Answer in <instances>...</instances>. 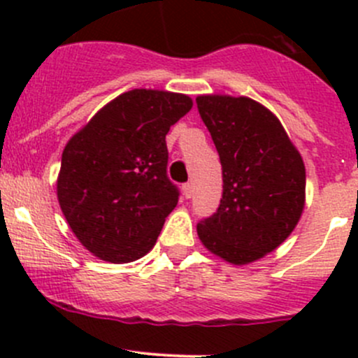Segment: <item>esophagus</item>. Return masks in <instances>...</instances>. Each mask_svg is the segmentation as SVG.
<instances>
[{
  "label": "esophagus",
  "instance_id": "esophagus-1",
  "mask_svg": "<svg viewBox=\"0 0 358 358\" xmlns=\"http://www.w3.org/2000/svg\"><path fill=\"white\" fill-rule=\"evenodd\" d=\"M182 190H183V196H185V199H190V197H192V194H194L192 183H185V185L182 187Z\"/></svg>",
  "mask_w": 358,
  "mask_h": 358
}]
</instances>
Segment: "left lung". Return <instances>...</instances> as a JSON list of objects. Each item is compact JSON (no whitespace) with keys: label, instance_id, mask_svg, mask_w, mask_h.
Masks as SVG:
<instances>
[{"label":"left lung","instance_id":"left-lung-1","mask_svg":"<svg viewBox=\"0 0 358 358\" xmlns=\"http://www.w3.org/2000/svg\"><path fill=\"white\" fill-rule=\"evenodd\" d=\"M196 102L223 175L218 209L197 225V236L213 255L248 265L279 248L298 225L305 164L277 115L256 100L199 95Z\"/></svg>","mask_w":358,"mask_h":358}]
</instances>
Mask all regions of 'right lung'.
I'll return each mask as SVG.
<instances>
[{"mask_svg":"<svg viewBox=\"0 0 358 358\" xmlns=\"http://www.w3.org/2000/svg\"><path fill=\"white\" fill-rule=\"evenodd\" d=\"M192 106L183 93L131 90L67 142L57 197L74 236L96 258L129 263L154 248L178 202L166 175V135Z\"/></svg>","mask_w":358,"mask_h":358,"instance_id":"right-lung-1","label":"right lung"}]
</instances>
